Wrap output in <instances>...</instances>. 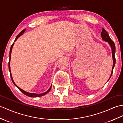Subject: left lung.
Segmentation results:
<instances>
[{
    "label": "left lung",
    "mask_w": 123,
    "mask_h": 123,
    "mask_svg": "<svg viewBox=\"0 0 123 123\" xmlns=\"http://www.w3.org/2000/svg\"><path fill=\"white\" fill-rule=\"evenodd\" d=\"M101 37H102V39L104 41H106V42L108 43V44H109V45H110V47L111 48V49H112V58H113V67H112V72H111V76L110 77L109 79H108V80H109L111 78V76H112V75L113 68H114V66H115V62H116V60H115V44H114V42L110 38V37L109 35H108V33L107 32V31L105 30L104 29V28H103V29H102V31L101 32Z\"/></svg>",
    "instance_id": "left-lung-1"
}]
</instances>
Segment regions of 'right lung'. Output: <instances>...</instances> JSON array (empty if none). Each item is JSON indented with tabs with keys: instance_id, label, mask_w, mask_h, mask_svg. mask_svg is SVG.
I'll return each mask as SVG.
<instances>
[{
	"instance_id": "obj_1",
	"label": "right lung",
	"mask_w": 123,
	"mask_h": 123,
	"mask_svg": "<svg viewBox=\"0 0 123 123\" xmlns=\"http://www.w3.org/2000/svg\"><path fill=\"white\" fill-rule=\"evenodd\" d=\"M25 29L24 30H23L21 32H20L19 33V35L17 36V37L16 38L15 40V41H14V42H15L17 39H18V38H19L22 35H23V33H24L25 32ZM13 43V44L11 45V48H10V52H9V63H8V65H9V72H10V76H11V80H12L13 83L14 84V85H15V86L18 88V89L21 91V92L22 93H24L25 95H27L28 96H29V97H32V98H37V97H40V96H43L44 95H45V94H47L48 93H49L50 92V91L51 90V86H52V85H51L50 87L49 88V89L47 91H46V92H44V93H41V94H36V93H29V92H26V91H25L24 90H22L21 88H20V87H19L17 85L15 84V83L13 81V80L12 79V75H11V70H10V59H11V51H12V48H13V46L14 45V43Z\"/></svg>"
}]
</instances>
